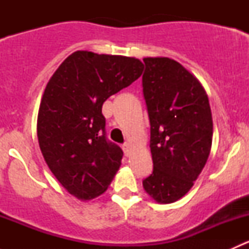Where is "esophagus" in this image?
<instances>
[{
	"instance_id": "1",
	"label": "esophagus",
	"mask_w": 249,
	"mask_h": 249,
	"mask_svg": "<svg viewBox=\"0 0 249 249\" xmlns=\"http://www.w3.org/2000/svg\"><path fill=\"white\" fill-rule=\"evenodd\" d=\"M123 150H124L125 155H126V157H129L130 152H131V147H130L129 143H125V144H123Z\"/></svg>"
}]
</instances>
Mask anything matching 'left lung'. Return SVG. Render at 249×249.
Listing matches in <instances>:
<instances>
[{
  "label": "left lung",
  "mask_w": 249,
  "mask_h": 249,
  "mask_svg": "<svg viewBox=\"0 0 249 249\" xmlns=\"http://www.w3.org/2000/svg\"><path fill=\"white\" fill-rule=\"evenodd\" d=\"M143 61L154 164L143 189L158 203H172L192 189L205 167L212 147V112L205 88L179 62L165 56Z\"/></svg>",
  "instance_id": "1"
}]
</instances>
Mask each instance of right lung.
<instances>
[{
	"label": "right lung",
	"instance_id": "add662e5",
	"mask_svg": "<svg viewBox=\"0 0 249 249\" xmlns=\"http://www.w3.org/2000/svg\"><path fill=\"white\" fill-rule=\"evenodd\" d=\"M136 57L77 50L48 82L37 117V137L48 167L82 201L107 190L123 150L105 137L102 105L140 78Z\"/></svg>",
	"mask_w": 249,
	"mask_h": 249
}]
</instances>
